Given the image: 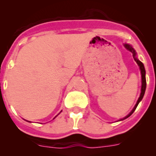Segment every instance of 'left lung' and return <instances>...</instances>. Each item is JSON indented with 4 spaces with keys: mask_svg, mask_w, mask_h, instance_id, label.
<instances>
[{
    "mask_svg": "<svg viewBox=\"0 0 156 156\" xmlns=\"http://www.w3.org/2000/svg\"><path fill=\"white\" fill-rule=\"evenodd\" d=\"M124 46H125V48H126V49H127V50H129V51H130V52H131L132 54H133V58H134L135 62H136L137 63V65H138V66H139V67H140V73H141V80H142V85H141V92H140V97H139L138 100H137V104L135 105L134 108H133V109L132 110L131 112H130V113H129V115H126V116L125 117V118H124V119H126V118H128V117H129V116H130V115H131L132 114H133V112L135 111V109H136V108H137V105H138L139 102H140V101L142 100L143 97H144V92H145V89H146L145 69H144V65H143V63L141 62H140V61H139L138 59H137V58H136V52H135L134 49H133V48H132V47L130 46V45H129V44H125Z\"/></svg>",
    "mask_w": 156,
    "mask_h": 156,
    "instance_id": "obj_1",
    "label": "left lung"
}]
</instances>
